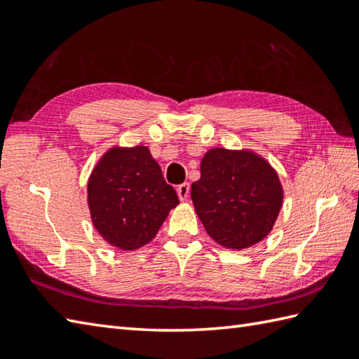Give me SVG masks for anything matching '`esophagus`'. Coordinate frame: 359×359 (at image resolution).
Masks as SVG:
<instances>
[{"label": "esophagus", "mask_w": 359, "mask_h": 359, "mask_svg": "<svg viewBox=\"0 0 359 359\" xmlns=\"http://www.w3.org/2000/svg\"><path fill=\"white\" fill-rule=\"evenodd\" d=\"M177 196L180 201H187L189 196V184H182L177 187Z\"/></svg>", "instance_id": "esophagus-1"}]
</instances>
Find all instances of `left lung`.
<instances>
[{
	"label": "left lung",
	"instance_id": "8db88e82",
	"mask_svg": "<svg viewBox=\"0 0 359 359\" xmlns=\"http://www.w3.org/2000/svg\"><path fill=\"white\" fill-rule=\"evenodd\" d=\"M191 199L210 238L219 245L243 250L273 230L284 191L274 168L250 149L211 148L193 182Z\"/></svg>",
	"mask_w": 359,
	"mask_h": 359
}]
</instances>
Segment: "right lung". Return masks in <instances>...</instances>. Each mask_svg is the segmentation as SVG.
I'll return each instance as SVG.
<instances>
[{
  "label": "right lung",
  "mask_w": 359,
  "mask_h": 359,
  "mask_svg": "<svg viewBox=\"0 0 359 359\" xmlns=\"http://www.w3.org/2000/svg\"><path fill=\"white\" fill-rule=\"evenodd\" d=\"M179 205L147 147H114L88 180V207L95 230L112 247L133 251L156 238Z\"/></svg>",
  "instance_id": "add662e5"
}]
</instances>
